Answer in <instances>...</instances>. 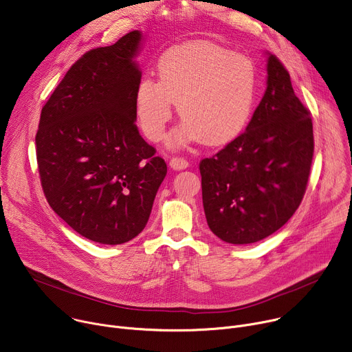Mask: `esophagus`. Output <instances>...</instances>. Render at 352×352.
Instances as JSON below:
<instances>
[{
  "mask_svg": "<svg viewBox=\"0 0 352 352\" xmlns=\"http://www.w3.org/2000/svg\"><path fill=\"white\" fill-rule=\"evenodd\" d=\"M170 166H171V168H174V170H185V168H188L189 163H188V160L184 159V157L174 156V157L170 160Z\"/></svg>",
  "mask_w": 352,
  "mask_h": 352,
  "instance_id": "34e87169",
  "label": "esophagus"
}]
</instances>
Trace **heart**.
<instances>
[{
    "instance_id": "obj_1",
    "label": "heart",
    "mask_w": 352,
    "mask_h": 352,
    "mask_svg": "<svg viewBox=\"0 0 352 352\" xmlns=\"http://www.w3.org/2000/svg\"><path fill=\"white\" fill-rule=\"evenodd\" d=\"M159 79L144 76L135 93L139 125L152 140L164 136L175 102L184 118L171 142L224 144L238 136L252 114L258 72L249 58L212 41L168 48L157 64Z\"/></svg>"
}]
</instances>
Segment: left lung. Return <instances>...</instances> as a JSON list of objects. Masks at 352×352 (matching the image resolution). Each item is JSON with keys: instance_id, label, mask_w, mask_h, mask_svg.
Listing matches in <instances>:
<instances>
[{"instance_id": "1", "label": "left lung", "mask_w": 352, "mask_h": 352, "mask_svg": "<svg viewBox=\"0 0 352 352\" xmlns=\"http://www.w3.org/2000/svg\"><path fill=\"white\" fill-rule=\"evenodd\" d=\"M314 147L311 113L269 54L267 87L245 132L199 164L212 232L243 245L281 228L305 195Z\"/></svg>"}]
</instances>
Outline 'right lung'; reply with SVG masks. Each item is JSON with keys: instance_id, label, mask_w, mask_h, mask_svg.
<instances>
[{"instance_id": "1", "label": "right lung", "mask_w": 352, "mask_h": 352, "mask_svg": "<svg viewBox=\"0 0 352 352\" xmlns=\"http://www.w3.org/2000/svg\"><path fill=\"white\" fill-rule=\"evenodd\" d=\"M140 41L133 30L83 54L41 109L36 133L48 205L78 234L104 245L142 232L167 174L135 125Z\"/></svg>"}]
</instances>
